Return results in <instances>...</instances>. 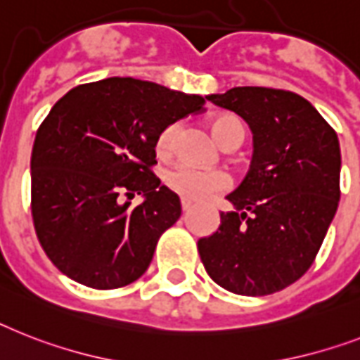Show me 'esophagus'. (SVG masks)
I'll return each instance as SVG.
<instances>
[{
  "label": "esophagus",
  "instance_id": "obj_1",
  "mask_svg": "<svg viewBox=\"0 0 360 360\" xmlns=\"http://www.w3.org/2000/svg\"><path fill=\"white\" fill-rule=\"evenodd\" d=\"M190 207H192V203H190V201L181 200V210H183V212H186V210H190Z\"/></svg>",
  "mask_w": 360,
  "mask_h": 360
}]
</instances>
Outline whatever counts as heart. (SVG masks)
Instances as JSON below:
<instances>
[{
	"instance_id": "b5f03b06",
	"label": "heart",
	"mask_w": 360,
	"mask_h": 360,
	"mask_svg": "<svg viewBox=\"0 0 360 360\" xmlns=\"http://www.w3.org/2000/svg\"><path fill=\"white\" fill-rule=\"evenodd\" d=\"M179 127V122H174L160 131L155 142V151L159 157H170L174 153ZM210 129L216 140L227 150L238 148L246 134L240 120L231 114L216 116L210 122ZM165 185L179 195L181 200L207 201L220 192H226L231 186V177L221 170H200L190 165H179L166 172Z\"/></svg>"
}]
</instances>
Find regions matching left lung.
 I'll use <instances>...</instances> for the list:
<instances>
[{
    "mask_svg": "<svg viewBox=\"0 0 360 360\" xmlns=\"http://www.w3.org/2000/svg\"><path fill=\"white\" fill-rule=\"evenodd\" d=\"M253 131V160L198 251L210 279L240 296L296 283L318 255L340 200V146L323 116L288 90L238 86L207 96Z\"/></svg>",
    "mask_w": 360,
    "mask_h": 360,
    "instance_id": "left-lung-1",
    "label": "left lung"
}]
</instances>
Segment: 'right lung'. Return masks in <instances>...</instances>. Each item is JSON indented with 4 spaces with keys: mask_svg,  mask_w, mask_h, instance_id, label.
Returning a JSON list of instances; mask_svg holds the SVG:
<instances>
[{
    "mask_svg": "<svg viewBox=\"0 0 360 360\" xmlns=\"http://www.w3.org/2000/svg\"><path fill=\"white\" fill-rule=\"evenodd\" d=\"M205 99L133 77L72 89L53 105L31 153V214L49 261L96 290L136 281L179 198L153 174L166 125L201 112ZM134 193H144L131 206Z\"/></svg>",
    "mask_w": 360,
    "mask_h": 360,
    "instance_id": "1",
    "label": "right lung"
}]
</instances>
